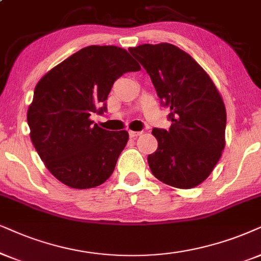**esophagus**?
Instances as JSON below:
<instances>
[{"label": "esophagus", "instance_id": "obj_1", "mask_svg": "<svg viewBox=\"0 0 261 261\" xmlns=\"http://www.w3.org/2000/svg\"><path fill=\"white\" fill-rule=\"evenodd\" d=\"M128 135H130V137L131 138H135V137H137V136H140V135H142V133L141 131H128Z\"/></svg>", "mask_w": 261, "mask_h": 261}]
</instances>
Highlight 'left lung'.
<instances>
[{"label": "left lung", "mask_w": 261, "mask_h": 261, "mask_svg": "<svg viewBox=\"0 0 261 261\" xmlns=\"http://www.w3.org/2000/svg\"><path fill=\"white\" fill-rule=\"evenodd\" d=\"M128 51L149 74L169 130L153 128L158 149L148 155L151 173L167 186L190 189L210 176L225 147L226 111L216 85L188 53L170 43Z\"/></svg>", "instance_id": "left-lung-1"}]
</instances>
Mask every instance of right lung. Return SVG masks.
Returning a JSON list of instances; mask_svg holds the SVG:
<instances>
[{
	"label": "right lung",
	"mask_w": 261,
	"mask_h": 261,
	"mask_svg": "<svg viewBox=\"0 0 261 261\" xmlns=\"http://www.w3.org/2000/svg\"><path fill=\"white\" fill-rule=\"evenodd\" d=\"M141 67L115 45H89L44 74L28 110L30 137L45 167L74 189L105 183L128 140L127 131H108L90 120L107 111L113 83Z\"/></svg>",
	"instance_id": "right-lung-1"
}]
</instances>
